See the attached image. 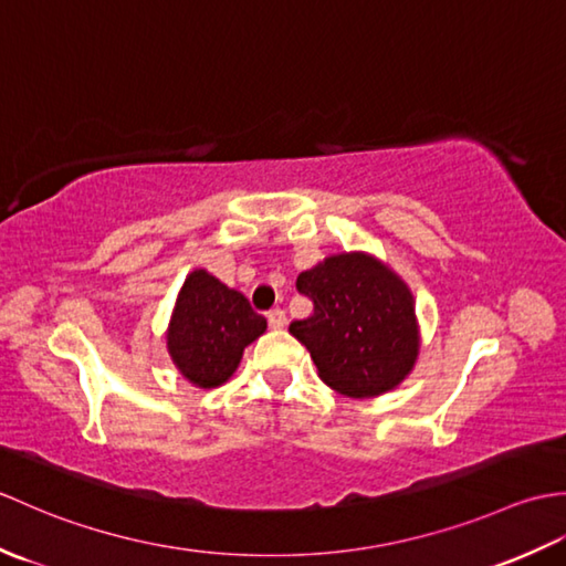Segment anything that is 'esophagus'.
Here are the masks:
<instances>
[{"instance_id": "esophagus-1", "label": "esophagus", "mask_w": 566, "mask_h": 566, "mask_svg": "<svg viewBox=\"0 0 566 566\" xmlns=\"http://www.w3.org/2000/svg\"><path fill=\"white\" fill-rule=\"evenodd\" d=\"M268 323H270V328H282L286 323V314L282 308H272L268 314Z\"/></svg>"}]
</instances>
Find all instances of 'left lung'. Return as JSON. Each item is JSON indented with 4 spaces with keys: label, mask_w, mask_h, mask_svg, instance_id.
Masks as SVG:
<instances>
[{
    "label": "left lung",
    "mask_w": 566,
    "mask_h": 566,
    "mask_svg": "<svg viewBox=\"0 0 566 566\" xmlns=\"http://www.w3.org/2000/svg\"><path fill=\"white\" fill-rule=\"evenodd\" d=\"M314 314L290 323L306 345L321 379L345 396H379L394 389L418 355L411 294L375 258L335 255L296 280Z\"/></svg>",
    "instance_id": "left-lung-1"
}]
</instances>
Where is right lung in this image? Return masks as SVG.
<instances>
[{"instance_id":"right-lung-1","label":"right lung","mask_w":566,"mask_h":566,"mask_svg":"<svg viewBox=\"0 0 566 566\" xmlns=\"http://www.w3.org/2000/svg\"><path fill=\"white\" fill-rule=\"evenodd\" d=\"M264 328L268 321L252 311L243 294L197 270L179 292L167 350L191 384L211 389L233 375L243 350Z\"/></svg>"}]
</instances>
